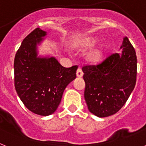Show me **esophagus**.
Here are the masks:
<instances>
[{
  "instance_id": "obj_1",
  "label": "esophagus",
  "mask_w": 146,
  "mask_h": 146,
  "mask_svg": "<svg viewBox=\"0 0 146 146\" xmlns=\"http://www.w3.org/2000/svg\"><path fill=\"white\" fill-rule=\"evenodd\" d=\"M77 76L78 77H82L83 76V72H82L80 68H79L77 70Z\"/></svg>"
}]
</instances>
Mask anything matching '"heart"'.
<instances>
[{
	"instance_id": "1",
	"label": "heart",
	"mask_w": 146,
	"mask_h": 146,
	"mask_svg": "<svg viewBox=\"0 0 146 146\" xmlns=\"http://www.w3.org/2000/svg\"><path fill=\"white\" fill-rule=\"evenodd\" d=\"M96 43V39L94 38H88L87 39L83 40L80 43V46L84 48H88L94 46ZM102 51L99 48H95L92 50L88 55V59L91 61L95 62L99 60L102 58Z\"/></svg>"
}]
</instances>
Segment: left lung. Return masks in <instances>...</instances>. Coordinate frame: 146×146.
<instances>
[{"mask_svg": "<svg viewBox=\"0 0 146 146\" xmlns=\"http://www.w3.org/2000/svg\"><path fill=\"white\" fill-rule=\"evenodd\" d=\"M121 52L113 53L97 65L82 67L86 82L84 97L88 110L100 118L116 113L135 88L137 56L124 37Z\"/></svg>", "mask_w": 146, "mask_h": 146, "instance_id": "left-lung-1", "label": "left lung"}]
</instances>
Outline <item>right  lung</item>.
<instances>
[{
	"label": "right lung",
	"instance_id": "right-lung-1",
	"mask_svg": "<svg viewBox=\"0 0 146 146\" xmlns=\"http://www.w3.org/2000/svg\"><path fill=\"white\" fill-rule=\"evenodd\" d=\"M47 32L33 30L22 42L14 62L15 86L18 96L30 111L47 116L55 113L66 86L76 78L78 66H62L55 57L38 56Z\"/></svg>",
	"mask_w": 146,
	"mask_h": 146
}]
</instances>
